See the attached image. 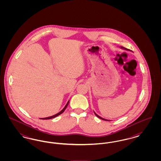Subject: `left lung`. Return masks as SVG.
<instances>
[{
	"instance_id": "8db88e82",
	"label": "left lung",
	"mask_w": 161,
	"mask_h": 161,
	"mask_svg": "<svg viewBox=\"0 0 161 161\" xmlns=\"http://www.w3.org/2000/svg\"><path fill=\"white\" fill-rule=\"evenodd\" d=\"M121 49H124V50H127V51H130L129 49H127V48H125V47H123V46H121L120 47ZM94 114H95V115H96L98 118H100L101 119H103V120H104V121H110L109 120H108V119H104V118H103L102 117H101V116H100L99 115H97L95 112H94Z\"/></svg>"
}]
</instances>
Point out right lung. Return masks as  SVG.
<instances>
[{"label": "right lung", "instance_id": "1", "mask_svg": "<svg viewBox=\"0 0 161 161\" xmlns=\"http://www.w3.org/2000/svg\"><path fill=\"white\" fill-rule=\"evenodd\" d=\"M69 101H68V102L67 103V104H66V106H64V107L61 110V111L60 112H58V114H55V115H53V116H49V117H47V118H40L41 119H52V118H54L55 117H56V116H58V115H61L62 113H63L64 112V111L65 110V109L66 108V107L68 106V105L69 104Z\"/></svg>", "mask_w": 161, "mask_h": 161}]
</instances>
